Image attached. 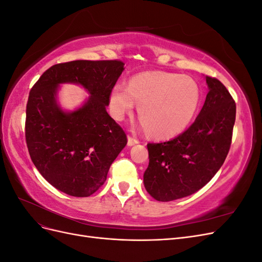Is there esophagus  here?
<instances>
[{"label": "esophagus", "instance_id": "obj_1", "mask_svg": "<svg viewBox=\"0 0 262 262\" xmlns=\"http://www.w3.org/2000/svg\"><path fill=\"white\" fill-rule=\"evenodd\" d=\"M138 143H139V140H137L136 138L128 137V146H133Z\"/></svg>", "mask_w": 262, "mask_h": 262}]
</instances>
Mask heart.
Returning <instances> with one entry per match:
<instances>
[{
	"label": "heart",
	"mask_w": 262,
	"mask_h": 262,
	"mask_svg": "<svg viewBox=\"0 0 262 262\" xmlns=\"http://www.w3.org/2000/svg\"><path fill=\"white\" fill-rule=\"evenodd\" d=\"M201 101L200 86L193 78L166 72H143L128 86L116 84L109 95V109L121 121L139 105L146 132L156 139H171L191 123Z\"/></svg>",
	"instance_id": "b5f03b06"
}]
</instances>
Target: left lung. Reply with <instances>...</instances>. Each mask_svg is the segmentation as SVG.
I'll list each match as a JSON object with an SVG mask.
<instances>
[{"mask_svg": "<svg viewBox=\"0 0 262 262\" xmlns=\"http://www.w3.org/2000/svg\"><path fill=\"white\" fill-rule=\"evenodd\" d=\"M209 93L194 122L178 137L148 143L143 182L155 200L181 199L204 187L223 165L231 147L236 104L226 87L205 76Z\"/></svg>", "mask_w": 262, "mask_h": 262, "instance_id": "obj_1", "label": "left lung"}]
</instances>
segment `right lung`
<instances>
[{
    "label": "right lung",
    "mask_w": 262,
    "mask_h": 262,
    "mask_svg": "<svg viewBox=\"0 0 262 262\" xmlns=\"http://www.w3.org/2000/svg\"><path fill=\"white\" fill-rule=\"evenodd\" d=\"M124 70L121 61L76 60L48 69L29 93L26 143L41 176L60 191L90 196L104 185L126 136L107 113L109 95ZM62 83L82 85L90 96L78 108L58 104Z\"/></svg>",
    "instance_id": "1"
}]
</instances>
